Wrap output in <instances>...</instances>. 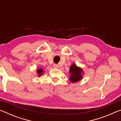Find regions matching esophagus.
Listing matches in <instances>:
<instances>
[{"instance_id":"1","label":"esophagus","mask_w":121,"mask_h":121,"mask_svg":"<svg viewBox=\"0 0 121 121\" xmlns=\"http://www.w3.org/2000/svg\"><path fill=\"white\" fill-rule=\"evenodd\" d=\"M53 67H54V68H59V66H58V65L54 64V65H53Z\"/></svg>"}]
</instances>
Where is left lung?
Here are the masks:
<instances>
[{
	"label": "left lung",
	"mask_w": 121,
	"mask_h": 121,
	"mask_svg": "<svg viewBox=\"0 0 121 121\" xmlns=\"http://www.w3.org/2000/svg\"><path fill=\"white\" fill-rule=\"evenodd\" d=\"M82 69L77 67L75 64L71 65L69 70V73H70L69 79L71 82L75 83L81 80L83 77L82 75Z\"/></svg>",
	"instance_id": "8db88e82"
}]
</instances>
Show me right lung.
Wrapping results in <instances>:
<instances>
[{
    "label": "right lung",
    "mask_w": 121,
    "mask_h": 121,
    "mask_svg": "<svg viewBox=\"0 0 121 121\" xmlns=\"http://www.w3.org/2000/svg\"><path fill=\"white\" fill-rule=\"evenodd\" d=\"M37 73H38V75L39 76H40L42 74H43V69H38L37 70Z\"/></svg>",
    "instance_id": "1"
}]
</instances>
